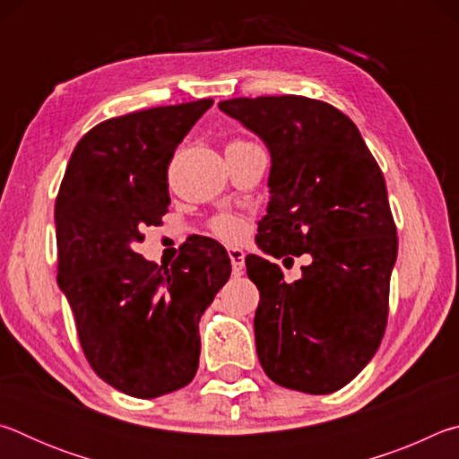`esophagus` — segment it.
Segmentation results:
<instances>
[{"instance_id": "esophagus-1", "label": "esophagus", "mask_w": 459, "mask_h": 459, "mask_svg": "<svg viewBox=\"0 0 459 459\" xmlns=\"http://www.w3.org/2000/svg\"><path fill=\"white\" fill-rule=\"evenodd\" d=\"M229 259H230V265H232V273L243 275L245 273V253H243V248H237V247L229 248Z\"/></svg>"}]
</instances>
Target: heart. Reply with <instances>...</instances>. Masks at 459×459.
I'll use <instances>...</instances> for the list:
<instances>
[{"instance_id": "1", "label": "heart", "mask_w": 459, "mask_h": 459, "mask_svg": "<svg viewBox=\"0 0 459 459\" xmlns=\"http://www.w3.org/2000/svg\"><path fill=\"white\" fill-rule=\"evenodd\" d=\"M243 230H245L243 224H240V221H237L235 216H221V219H216L214 222L216 235L224 240H229V243L243 237Z\"/></svg>"}]
</instances>
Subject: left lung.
<instances>
[{
  "instance_id": "8db88e82",
  "label": "left lung",
  "mask_w": 459,
  "mask_h": 459,
  "mask_svg": "<svg viewBox=\"0 0 459 459\" xmlns=\"http://www.w3.org/2000/svg\"><path fill=\"white\" fill-rule=\"evenodd\" d=\"M271 155L261 253L307 252L302 279L247 255L261 293L255 312L259 362L273 383L309 394L338 391L378 351L397 261V229L383 172L359 127L322 100L283 95L221 100Z\"/></svg>"
}]
</instances>
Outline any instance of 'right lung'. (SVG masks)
Listing matches in <instances>:
<instances>
[{
	"label": "right lung",
	"mask_w": 459,
	"mask_h": 459,
	"mask_svg": "<svg viewBox=\"0 0 459 459\" xmlns=\"http://www.w3.org/2000/svg\"><path fill=\"white\" fill-rule=\"evenodd\" d=\"M212 99L99 123L76 143L54 222L58 287L92 370L117 391L155 399L198 370V322L230 277L216 240L184 247L172 267L134 251L168 212V166Z\"/></svg>",
	"instance_id": "obj_1"
}]
</instances>
